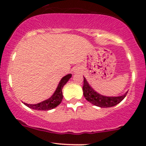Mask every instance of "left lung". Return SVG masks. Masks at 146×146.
Segmentation results:
<instances>
[{"mask_svg": "<svg viewBox=\"0 0 146 146\" xmlns=\"http://www.w3.org/2000/svg\"><path fill=\"white\" fill-rule=\"evenodd\" d=\"M84 78V83L82 87V90H83V95L85 98L86 100H88L93 105L97 107H102V108H106V107H111L117 105L119 103L123 100L125 97L127 95V92L124 93L121 96L117 97H110V96H104L100 95L98 92L95 90L90 85L88 82L87 81L86 78Z\"/></svg>", "mask_w": 146, "mask_h": 146, "instance_id": "1", "label": "left lung"}]
</instances>
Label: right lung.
<instances>
[{"label":"right lung","mask_w":146,"mask_h":146,"mask_svg":"<svg viewBox=\"0 0 146 146\" xmlns=\"http://www.w3.org/2000/svg\"><path fill=\"white\" fill-rule=\"evenodd\" d=\"M72 74H68L65 76L61 78L58 83V87L55 92H54L51 98L46 100L42 102L37 103V104H27L24 103L25 105H26L29 108L35 110H41V111H48V110H52L55 108L57 106L61 104V101L63 100V94H62V89L64 86L66 84V82L69 80V79L71 78Z\"/></svg>","instance_id":"add662e5"}]
</instances>
